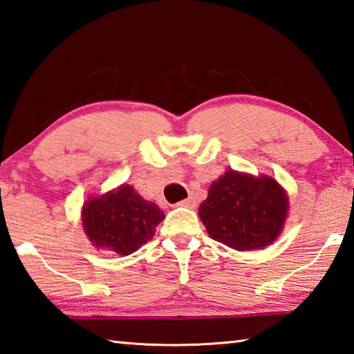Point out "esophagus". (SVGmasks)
Masks as SVG:
<instances>
[{
    "label": "esophagus",
    "mask_w": 354,
    "mask_h": 354,
    "mask_svg": "<svg viewBox=\"0 0 354 354\" xmlns=\"http://www.w3.org/2000/svg\"><path fill=\"white\" fill-rule=\"evenodd\" d=\"M179 206H183V207H189V209H195L196 207V200L195 198H187V200H184V201H181L179 203Z\"/></svg>",
    "instance_id": "obj_1"
}]
</instances>
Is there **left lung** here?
<instances>
[{"mask_svg":"<svg viewBox=\"0 0 354 354\" xmlns=\"http://www.w3.org/2000/svg\"><path fill=\"white\" fill-rule=\"evenodd\" d=\"M289 207V195L274 178L226 170L211 184L198 215L214 241L251 251L277 241Z\"/></svg>","mask_w":354,"mask_h":354,"instance_id":"8db88e82","label":"left lung"}]
</instances>
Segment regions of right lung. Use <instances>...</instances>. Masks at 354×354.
Wrapping results in <instances>:
<instances>
[{
	"label": "right lung",
	"instance_id": "add662e5",
	"mask_svg": "<svg viewBox=\"0 0 354 354\" xmlns=\"http://www.w3.org/2000/svg\"><path fill=\"white\" fill-rule=\"evenodd\" d=\"M164 218L159 206L143 200L129 184L88 196L81 209L82 230L93 247L120 256L134 253L151 241Z\"/></svg>",
	"mask_w": 354,
	"mask_h": 354
}]
</instances>
